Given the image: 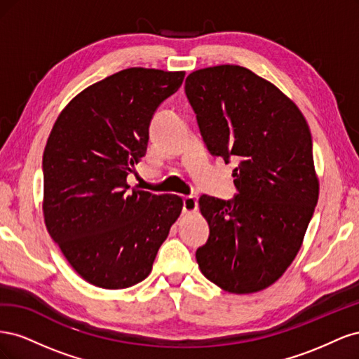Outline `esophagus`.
I'll return each instance as SVG.
<instances>
[{
  "label": "esophagus",
  "mask_w": 359,
  "mask_h": 359,
  "mask_svg": "<svg viewBox=\"0 0 359 359\" xmlns=\"http://www.w3.org/2000/svg\"><path fill=\"white\" fill-rule=\"evenodd\" d=\"M182 210L184 212L191 214V212H196L198 210V201L194 196H186L182 199Z\"/></svg>",
  "instance_id": "esophagus-1"
}]
</instances>
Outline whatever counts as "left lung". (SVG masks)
<instances>
[{"label": "left lung", "instance_id": "1", "mask_svg": "<svg viewBox=\"0 0 359 359\" xmlns=\"http://www.w3.org/2000/svg\"><path fill=\"white\" fill-rule=\"evenodd\" d=\"M186 94L210 153L238 163L233 199H199L210 236L198 265L226 292L264 290L298 255L319 199L309 124L274 83L241 66L190 73Z\"/></svg>", "mask_w": 359, "mask_h": 359}]
</instances>
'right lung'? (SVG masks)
<instances>
[{"label":"right lung","mask_w":359,"mask_h":359,"mask_svg":"<svg viewBox=\"0 0 359 359\" xmlns=\"http://www.w3.org/2000/svg\"><path fill=\"white\" fill-rule=\"evenodd\" d=\"M186 72L132 67L90 85L58 115L43 153V215L85 281L126 289L145 280L182 210L177 194L130 189L158 104Z\"/></svg>","instance_id":"add662e5"}]
</instances>
